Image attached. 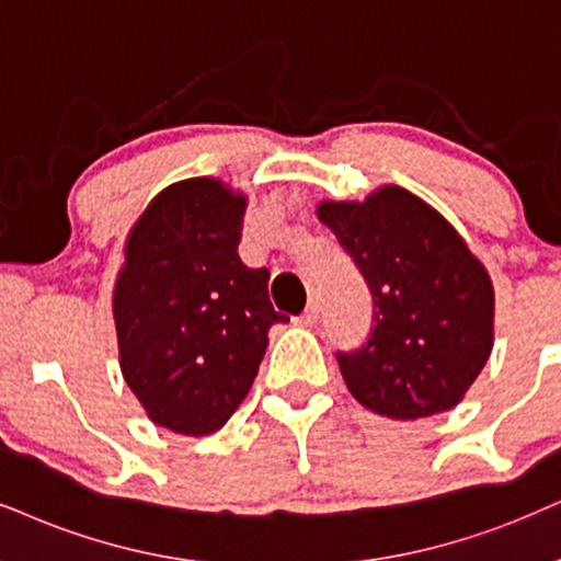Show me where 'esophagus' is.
I'll return each mask as SVG.
<instances>
[{
  "label": "esophagus",
  "mask_w": 561,
  "mask_h": 561,
  "mask_svg": "<svg viewBox=\"0 0 561 561\" xmlns=\"http://www.w3.org/2000/svg\"><path fill=\"white\" fill-rule=\"evenodd\" d=\"M318 316H321V308H318V302L313 300L308 305V308H305V313L302 316H297L295 321L297 323H302V325H313L316 321H318Z\"/></svg>",
  "instance_id": "obj_1"
}]
</instances>
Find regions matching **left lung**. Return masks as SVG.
Masks as SVG:
<instances>
[{"label": "left lung", "instance_id": "left-lung-1", "mask_svg": "<svg viewBox=\"0 0 561 561\" xmlns=\"http://www.w3.org/2000/svg\"><path fill=\"white\" fill-rule=\"evenodd\" d=\"M318 217L363 272L373 329L336 352L354 399L391 420H422L463 399L492 352L486 268L430 204L386 186L359 202H323Z\"/></svg>", "mask_w": 561, "mask_h": 561}]
</instances>
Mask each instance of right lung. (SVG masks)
Returning a JSON list of instances; mask_svg holds the SVG:
<instances>
[{
    "mask_svg": "<svg viewBox=\"0 0 561 561\" xmlns=\"http://www.w3.org/2000/svg\"><path fill=\"white\" fill-rule=\"evenodd\" d=\"M245 198L188 179L152 198L126 243L113 293L124 380L147 416L209 435L251 391L266 333L287 323L268 300V268L238 256Z\"/></svg>",
    "mask_w": 561,
    "mask_h": 561,
    "instance_id": "1",
    "label": "right lung"
}]
</instances>
